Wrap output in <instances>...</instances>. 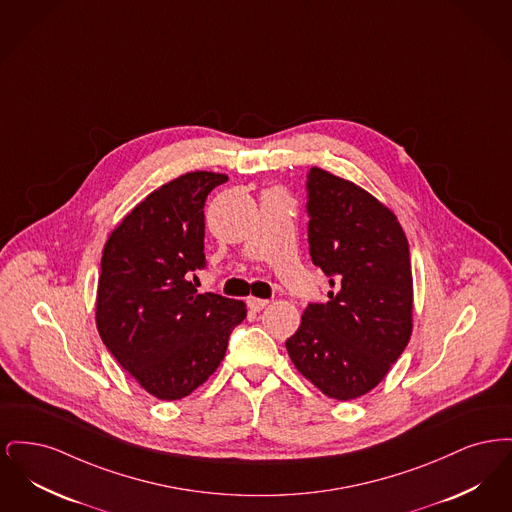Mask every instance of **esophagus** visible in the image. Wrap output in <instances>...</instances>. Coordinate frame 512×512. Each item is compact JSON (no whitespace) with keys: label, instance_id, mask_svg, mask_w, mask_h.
<instances>
[{"label":"esophagus","instance_id":"34e87169","mask_svg":"<svg viewBox=\"0 0 512 512\" xmlns=\"http://www.w3.org/2000/svg\"><path fill=\"white\" fill-rule=\"evenodd\" d=\"M267 305V299H259V297H247V307H249L251 311H257V313H259V311H263Z\"/></svg>","mask_w":512,"mask_h":512}]
</instances>
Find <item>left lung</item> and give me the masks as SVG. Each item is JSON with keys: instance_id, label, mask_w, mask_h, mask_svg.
Instances as JSON below:
<instances>
[{"instance_id": "1", "label": "left lung", "mask_w": 512, "mask_h": 512, "mask_svg": "<svg viewBox=\"0 0 512 512\" xmlns=\"http://www.w3.org/2000/svg\"><path fill=\"white\" fill-rule=\"evenodd\" d=\"M307 215L311 259L338 292L309 303L286 349L324 395L349 401L376 388L411 340L409 242L384 203L318 167L307 174Z\"/></svg>"}]
</instances>
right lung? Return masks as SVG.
Masks as SVG:
<instances>
[{
  "label": "right lung",
  "instance_id": "add662e5",
  "mask_svg": "<svg viewBox=\"0 0 512 512\" xmlns=\"http://www.w3.org/2000/svg\"><path fill=\"white\" fill-rule=\"evenodd\" d=\"M228 180L182 174L136 205L111 232L101 257L99 336L119 365L153 397L174 401L197 390L224 359L244 301L197 293L205 267V199Z\"/></svg>",
  "mask_w": 512,
  "mask_h": 512
}]
</instances>
